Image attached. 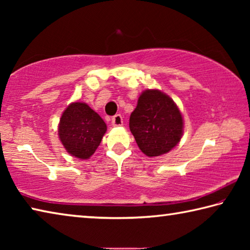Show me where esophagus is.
Here are the masks:
<instances>
[{
	"label": "esophagus",
	"instance_id": "obj_1",
	"mask_svg": "<svg viewBox=\"0 0 250 250\" xmlns=\"http://www.w3.org/2000/svg\"><path fill=\"white\" fill-rule=\"evenodd\" d=\"M111 124H112L113 126H120V125H122V124H124V120H122L121 115L113 116V117H112Z\"/></svg>",
	"mask_w": 250,
	"mask_h": 250
}]
</instances>
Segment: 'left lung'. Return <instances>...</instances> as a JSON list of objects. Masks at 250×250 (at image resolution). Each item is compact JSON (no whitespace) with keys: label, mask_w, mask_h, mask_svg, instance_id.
I'll list each match as a JSON object with an SVG mask.
<instances>
[{"label":"left lung","mask_w":250,"mask_h":250,"mask_svg":"<svg viewBox=\"0 0 250 250\" xmlns=\"http://www.w3.org/2000/svg\"><path fill=\"white\" fill-rule=\"evenodd\" d=\"M129 126L138 146L153 158L170 152L183 135V118L176 104L158 89H146L138 99Z\"/></svg>","instance_id":"left-lung-1"}]
</instances>
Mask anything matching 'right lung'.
I'll use <instances>...</instances> for the list:
<instances>
[{
  "label": "right lung",
  "instance_id": "right-lung-1",
  "mask_svg": "<svg viewBox=\"0 0 250 250\" xmlns=\"http://www.w3.org/2000/svg\"><path fill=\"white\" fill-rule=\"evenodd\" d=\"M105 131L104 121L84 103L70 104L58 125L59 139L66 151L82 160L95 153Z\"/></svg>",
  "mask_w": 250,
  "mask_h": 250
}]
</instances>
